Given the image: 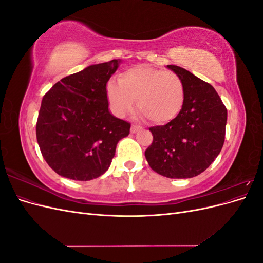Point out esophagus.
Returning a JSON list of instances; mask_svg holds the SVG:
<instances>
[{
    "instance_id": "obj_1",
    "label": "esophagus",
    "mask_w": 263,
    "mask_h": 263,
    "mask_svg": "<svg viewBox=\"0 0 263 263\" xmlns=\"http://www.w3.org/2000/svg\"><path fill=\"white\" fill-rule=\"evenodd\" d=\"M141 129V127L139 126V125H132V127H130V133L132 134H135V133H137L138 130H140Z\"/></svg>"
}]
</instances>
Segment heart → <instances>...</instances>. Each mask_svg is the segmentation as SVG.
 Listing matches in <instances>:
<instances>
[{
  "mask_svg": "<svg viewBox=\"0 0 263 263\" xmlns=\"http://www.w3.org/2000/svg\"><path fill=\"white\" fill-rule=\"evenodd\" d=\"M106 97L117 116L132 112L136 102L140 115L150 123L162 125L180 114L185 91L177 73L153 67H135L119 76L118 84H107Z\"/></svg>",
  "mask_w": 263,
  "mask_h": 263,
  "instance_id": "obj_1",
  "label": "heart"
}]
</instances>
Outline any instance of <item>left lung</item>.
Instances as JSON below:
<instances>
[{"mask_svg":"<svg viewBox=\"0 0 263 263\" xmlns=\"http://www.w3.org/2000/svg\"><path fill=\"white\" fill-rule=\"evenodd\" d=\"M168 68L184 84V105L173 121L150 127L154 139L145 156L150 168L163 177L192 178L208 169L220 153L227 108L210 83L181 67Z\"/></svg>","mask_w":263,"mask_h":263,"instance_id":"left-lung-1","label":"left lung"}]
</instances>
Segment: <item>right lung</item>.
Listing matches in <instances>:
<instances>
[{
	"mask_svg": "<svg viewBox=\"0 0 263 263\" xmlns=\"http://www.w3.org/2000/svg\"><path fill=\"white\" fill-rule=\"evenodd\" d=\"M118 60L99 63L61 79L42 101L36 137L42 155L59 176L89 181L112 162L130 124L108 112L106 83Z\"/></svg>",
	"mask_w": 263,
	"mask_h": 263,
	"instance_id": "add662e5",
	"label": "right lung"
}]
</instances>
